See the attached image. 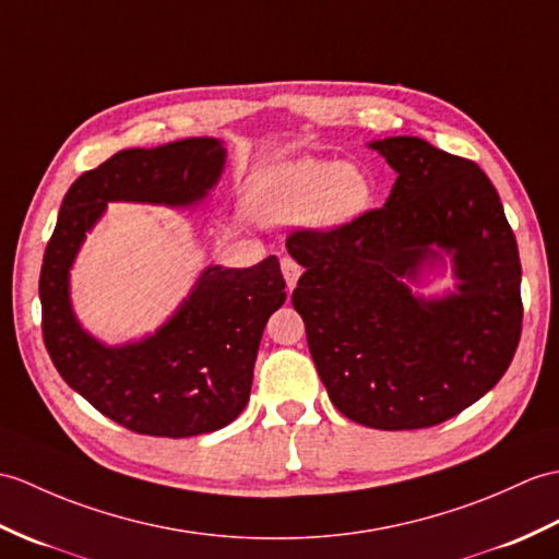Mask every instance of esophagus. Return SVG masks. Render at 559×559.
<instances>
[{
  "label": "esophagus",
  "mask_w": 559,
  "mask_h": 559,
  "mask_svg": "<svg viewBox=\"0 0 559 559\" xmlns=\"http://www.w3.org/2000/svg\"><path fill=\"white\" fill-rule=\"evenodd\" d=\"M281 271H283V278H285V283H288V288L293 290V288H295V283H297V278H300V274H302L300 264H297L295 259H290V257H283V259H281Z\"/></svg>",
  "instance_id": "1"
}]
</instances>
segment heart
<instances>
[{"mask_svg":"<svg viewBox=\"0 0 559 559\" xmlns=\"http://www.w3.org/2000/svg\"><path fill=\"white\" fill-rule=\"evenodd\" d=\"M371 198L373 183L361 166L295 159L257 180L250 206L262 221L307 218L314 226L333 228L365 214Z\"/></svg>","mask_w":559,"mask_h":559,"instance_id":"obj_1","label":"heart"}]
</instances>
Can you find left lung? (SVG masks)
<instances>
[{
    "instance_id": "1",
    "label": "left lung",
    "mask_w": 559,
    "mask_h": 559,
    "mask_svg": "<svg viewBox=\"0 0 559 559\" xmlns=\"http://www.w3.org/2000/svg\"><path fill=\"white\" fill-rule=\"evenodd\" d=\"M395 168L379 210L329 230L297 228L285 248L305 274L293 290L329 397L383 431L443 424L508 371L522 335V264L498 190L472 159L421 138L371 142ZM453 257L459 293L406 288L424 261Z\"/></svg>"
}]
</instances>
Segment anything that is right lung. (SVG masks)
Returning <instances> with one entry per match:
<instances>
[{
  "mask_svg": "<svg viewBox=\"0 0 559 559\" xmlns=\"http://www.w3.org/2000/svg\"><path fill=\"white\" fill-rule=\"evenodd\" d=\"M224 159L226 150L214 138L116 152L75 178L47 242L40 271L47 353L75 393L133 433H212L245 409L259 341L285 302L278 259L250 269L210 266L157 333L123 347H104L75 321L69 269L107 202L192 204L216 183Z\"/></svg>",
  "mask_w": 559,
  "mask_h": 559,
  "instance_id": "obj_1",
  "label": "right lung"
}]
</instances>
